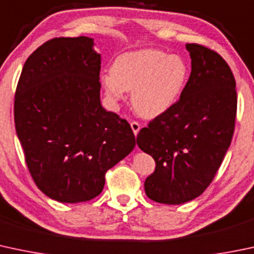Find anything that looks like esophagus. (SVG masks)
<instances>
[{"label": "esophagus", "mask_w": 254, "mask_h": 254, "mask_svg": "<svg viewBox=\"0 0 254 254\" xmlns=\"http://www.w3.org/2000/svg\"><path fill=\"white\" fill-rule=\"evenodd\" d=\"M130 127H131L132 132H134V135L137 136L138 131H140V129H141V125L138 124L137 122H131V123H130Z\"/></svg>", "instance_id": "1"}]
</instances>
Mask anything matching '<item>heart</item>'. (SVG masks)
Segmentation results:
<instances>
[{
    "label": "heart",
    "mask_w": 254,
    "mask_h": 254,
    "mask_svg": "<svg viewBox=\"0 0 254 254\" xmlns=\"http://www.w3.org/2000/svg\"><path fill=\"white\" fill-rule=\"evenodd\" d=\"M190 68L181 56L146 49L123 53L112 63L101 85L112 103L118 105L131 91V105L138 116L153 119L172 111L183 97Z\"/></svg>",
    "instance_id": "1"
}]
</instances>
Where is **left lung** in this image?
Instances as JSON below:
<instances>
[{
	"label": "left lung",
	"instance_id": "left-lung-1",
	"mask_svg": "<svg viewBox=\"0 0 254 254\" xmlns=\"http://www.w3.org/2000/svg\"><path fill=\"white\" fill-rule=\"evenodd\" d=\"M186 50L191 74L183 97L136 138L156 161L146 194L164 204L192 201L208 188L230 147L236 118V84L228 63L201 45L188 44Z\"/></svg>",
	"mask_w": 254,
	"mask_h": 254
}]
</instances>
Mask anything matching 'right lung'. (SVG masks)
<instances>
[{
  "instance_id": "right-lung-1",
  "label": "right lung",
  "mask_w": 254,
  "mask_h": 254,
  "mask_svg": "<svg viewBox=\"0 0 254 254\" xmlns=\"http://www.w3.org/2000/svg\"><path fill=\"white\" fill-rule=\"evenodd\" d=\"M87 36L45 42L26 60L15 131L37 188L62 203L95 198L108 169L135 147L129 123L101 105V55Z\"/></svg>"
}]
</instances>
